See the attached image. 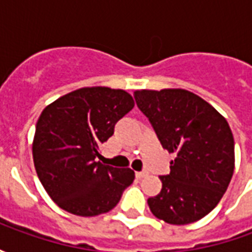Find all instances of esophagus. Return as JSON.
I'll use <instances>...</instances> for the list:
<instances>
[{
  "mask_svg": "<svg viewBox=\"0 0 252 252\" xmlns=\"http://www.w3.org/2000/svg\"><path fill=\"white\" fill-rule=\"evenodd\" d=\"M146 175H147V173H146V171H137L136 173L137 178H144Z\"/></svg>",
  "mask_w": 252,
  "mask_h": 252,
  "instance_id": "1",
  "label": "esophagus"
}]
</instances>
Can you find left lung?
I'll return each instance as SVG.
<instances>
[{"label": "left lung", "mask_w": 252, "mask_h": 252, "mask_svg": "<svg viewBox=\"0 0 252 252\" xmlns=\"http://www.w3.org/2000/svg\"><path fill=\"white\" fill-rule=\"evenodd\" d=\"M135 99L163 148L175 154L162 190L148 198L155 217L173 225L198 221L220 202L235 169V142L225 117L185 89L135 90Z\"/></svg>", "instance_id": "left-lung-1"}]
</instances>
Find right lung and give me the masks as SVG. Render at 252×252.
I'll return each mask as SVG.
<instances>
[{"mask_svg": "<svg viewBox=\"0 0 252 252\" xmlns=\"http://www.w3.org/2000/svg\"><path fill=\"white\" fill-rule=\"evenodd\" d=\"M133 105L132 95L123 89L92 86L64 94L43 109L32 155L41 185L59 208L92 217L117 205L135 173L102 164L97 158L116 123Z\"/></svg>", "mask_w": 252, "mask_h": 252, "instance_id": "right-lung-1", "label": "right lung"}]
</instances>
